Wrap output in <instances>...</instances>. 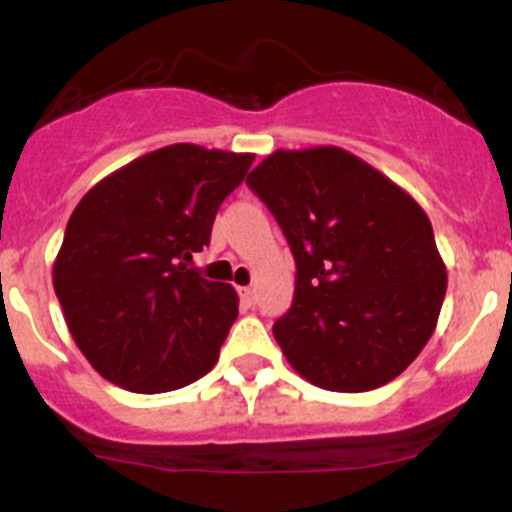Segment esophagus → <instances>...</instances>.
Wrapping results in <instances>:
<instances>
[{"instance_id": "obj_1", "label": "esophagus", "mask_w": 512, "mask_h": 512, "mask_svg": "<svg viewBox=\"0 0 512 512\" xmlns=\"http://www.w3.org/2000/svg\"><path fill=\"white\" fill-rule=\"evenodd\" d=\"M240 299L245 301L247 306H255V301H257V292L252 287H242L240 289Z\"/></svg>"}]
</instances>
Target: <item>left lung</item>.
Here are the masks:
<instances>
[{"mask_svg":"<svg viewBox=\"0 0 512 512\" xmlns=\"http://www.w3.org/2000/svg\"><path fill=\"white\" fill-rule=\"evenodd\" d=\"M297 260L294 304L272 328L311 385L368 392L432 338L446 265L417 201L341 147L277 149L247 176Z\"/></svg>","mask_w":512,"mask_h":512,"instance_id":"left-lung-1","label":"left lung"}]
</instances>
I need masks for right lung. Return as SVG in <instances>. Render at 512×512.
<instances>
[{
    "instance_id": "right-lung-1",
    "label": "right lung",
    "mask_w": 512,
    "mask_h": 512,
    "mask_svg": "<svg viewBox=\"0 0 512 512\" xmlns=\"http://www.w3.org/2000/svg\"><path fill=\"white\" fill-rule=\"evenodd\" d=\"M255 154L169 144L98 181L53 262L68 331L112 385L157 395L213 368L238 292L188 270Z\"/></svg>"
}]
</instances>
